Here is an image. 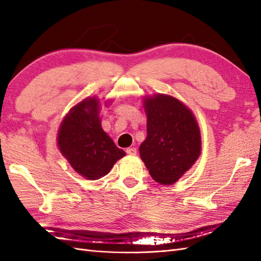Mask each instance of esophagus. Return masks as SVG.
Wrapping results in <instances>:
<instances>
[{"mask_svg": "<svg viewBox=\"0 0 261 261\" xmlns=\"http://www.w3.org/2000/svg\"><path fill=\"white\" fill-rule=\"evenodd\" d=\"M126 153L129 154V155H136L137 149L135 147H129V148H126Z\"/></svg>", "mask_w": 261, "mask_h": 261, "instance_id": "34e87169", "label": "esophagus"}]
</instances>
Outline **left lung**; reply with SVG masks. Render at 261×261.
I'll list each match as a JSON object with an SVG mask.
<instances>
[{
    "instance_id": "1",
    "label": "left lung",
    "mask_w": 261,
    "mask_h": 261,
    "mask_svg": "<svg viewBox=\"0 0 261 261\" xmlns=\"http://www.w3.org/2000/svg\"><path fill=\"white\" fill-rule=\"evenodd\" d=\"M144 109L147 137L139 147L140 158L155 182L171 185L200 155L199 125L191 110L174 96H147Z\"/></svg>"
}]
</instances>
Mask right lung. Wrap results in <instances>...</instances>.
<instances>
[{
	"instance_id": "add662e5",
	"label": "right lung",
	"mask_w": 261,
	"mask_h": 261,
	"mask_svg": "<svg viewBox=\"0 0 261 261\" xmlns=\"http://www.w3.org/2000/svg\"><path fill=\"white\" fill-rule=\"evenodd\" d=\"M100 101L87 98L69 110L61 122L57 146L79 175L99 179L125 155L101 127Z\"/></svg>"
}]
</instances>
